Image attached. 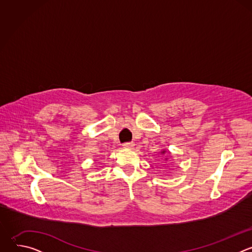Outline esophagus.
Listing matches in <instances>:
<instances>
[{
	"mask_svg": "<svg viewBox=\"0 0 252 252\" xmlns=\"http://www.w3.org/2000/svg\"><path fill=\"white\" fill-rule=\"evenodd\" d=\"M133 147H134L133 142H126L123 145V148L126 150H131V149H133Z\"/></svg>",
	"mask_w": 252,
	"mask_h": 252,
	"instance_id": "obj_1",
	"label": "esophagus"
}]
</instances>
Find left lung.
<instances>
[{
  "instance_id": "left-lung-1",
  "label": "left lung",
  "mask_w": 252,
  "mask_h": 252,
  "mask_svg": "<svg viewBox=\"0 0 252 252\" xmlns=\"http://www.w3.org/2000/svg\"><path fill=\"white\" fill-rule=\"evenodd\" d=\"M165 153H166V151H165V150H162V151L160 152V154H161V155H164ZM167 154H170V153H169V152H167ZM165 160H167V158H165Z\"/></svg>"
}]
</instances>
